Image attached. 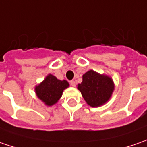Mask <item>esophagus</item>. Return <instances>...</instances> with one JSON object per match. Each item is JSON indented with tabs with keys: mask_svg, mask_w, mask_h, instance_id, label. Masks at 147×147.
I'll return each mask as SVG.
<instances>
[{
	"mask_svg": "<svg viewBox=\"0 0 147 147\" xmlns=\"http://www.w3.org/2000/svg\"><path fill=\"white\" fill-rule=\"evenodd\" d=\"M69 83H70V85L72 86V87H75V86H76V82H75V81H74V80L70 81Z\"/></svg>",
	"mask_w": 147,
	"mask_h": 147,
	"instance_id": "34e87169",
	"label": "esophagus"
}]
</instances>
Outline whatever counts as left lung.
I'll return each mask as SVG.
<instances>
[{
    "label": "left lung",
    "mask_w": 147,
    "mask_h": 147,
    "mask_svg": "<svg viewBox=\"0 0 147 147\" xmlns=\"http://www.w3.org/2000/svg\"><path fill=\"white\" fill-rule=\"evenodd\" d=\"M78 89L90 106L98 107L110 100L115 84L110 77L89 70L82 75V82L78 85Z\"/></svg>",
    "instance_id": "obj_1"
}]
</instances>
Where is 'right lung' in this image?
<instances>
[{
	"instance_id": "1",
	"label": "right lung",
	"mask_w": 147,
	"mask_h": 147,
	"mask_svg": "<svg viewBox=\"0 0 147 147\" xmlns=\"http://www.w3.org/2000/svg\"><path fill=\"white\" fill-rule=\"evenodd\" d=\"M69 84L66 80H59L52 74H48L39 85L36 86L35 92L37 97L45 105L51 106L59 100L63 91L69 88Z\"/></svg>"
}]
</instances>
